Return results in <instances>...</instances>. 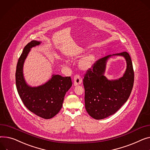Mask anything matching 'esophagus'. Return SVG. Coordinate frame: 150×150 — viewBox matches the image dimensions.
<instances>
[{
	"mask_svg": "<svg viewBox=\"0 0 150 150\" xmlns=\"http://www.w3.org/2000/svg\"><path fill=\"white\" fill-rule=\"evenodd\" d=\"M82 83V78H81V76L78 75H76L74 76V86H78L81 84V83Z\"/></svg>",
	"mask_w": 150,
	"mask_h": 150,
	"instance_id": "esophagus-1",
	"label": "esophagus"
}]
</instances>
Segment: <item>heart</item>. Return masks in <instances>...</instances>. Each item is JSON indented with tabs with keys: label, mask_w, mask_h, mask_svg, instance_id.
<instances>
[{
	"label": "heart",
	"mask_w": 150,
	"mask_h": 150,
	"mask_svg": "<svg viewBox=\"0 0 150 150\" xmlns=\"http://www.w3.org/2000/svg\"><path fill=\"white\" fill-rule=\"evenodd\" d=\"M96 55L94 54H89L84 57L79 62V66L83 71H88L91 69L95 62ZM67 63V62H66Z\"/></svg>",
	"instance_id": "obj_1"
}]
</instances>
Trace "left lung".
<instances>
[{
    "instance_id": "obj_1",
    "label": "left lung",
    "mask_w": 150,
    "mask_h": 150,
    "mask_svg": "<svg viewBox=\"0 0 150 150\" xmlns=\"http://www.w3.org/2000/svg\"><path fill=\"white\" fill-rule=\"evenodd\" d=\"M114 56L124 57L127 63L122 77L109 80L105 76L108 59ZM134 83V71L130 56L127 52L109 55L98 60L83 79L85 107L95 119H103L115 113L128 100Z\"/></svg>"
}]
</instances>
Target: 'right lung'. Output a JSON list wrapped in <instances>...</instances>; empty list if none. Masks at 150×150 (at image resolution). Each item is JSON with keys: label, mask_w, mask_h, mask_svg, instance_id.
<instances>
[{"label": "right lung", "mask_w": 150, "mask_h": 150, "mask_svg": "<svg viewBox=\"0 0 150 150\" xmlns=\"http://www.w3.org/2000/svg\"><path fill=\"white\" fill-rule=\"evenodd\" d=\"M32 40L23 49L16 67V84L18 93L29 111L44 119H51L60 110L66 92L72 83L70 76L53 74L45 84L32 87L27 84L23 75V65L31 49L41 44Z\"/></svg>", "instance_id": "1"}]
</instances>
